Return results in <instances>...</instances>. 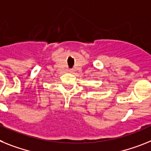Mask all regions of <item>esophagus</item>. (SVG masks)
I'll use <instances>...</instances> for the list:
<instances>
[{"instance_id": "34e87169", "label": "esophagus", "mask_w": 151, "mask_h": 151, "mask_svg": "<svg viewBox=\"0 0 151 151\" xmlns=\"http://www.w3.org/2000/svg\"><path fill=\"white\" fill-rule=\"evenodd\" d=\"M73 71H74V70H70V72H73Z\"/></svg>"}]
</instances>
